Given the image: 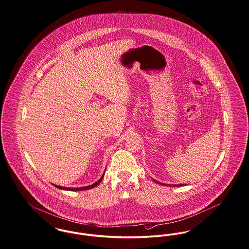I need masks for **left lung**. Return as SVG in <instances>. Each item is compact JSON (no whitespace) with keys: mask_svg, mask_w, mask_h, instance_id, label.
<instances>
[{"mask_svg":"<svg viewBox=\"0 0 249 249\" xmlns=\"http://www.w3.org/2000/svg\"><path fill=\"white\" fill-rule=\"evenodd\" d=\"M155 182H157L158 184H161V185H165L164 183H161L160 181H157V180H155V179H153ZM183 184H168V185H166V186H176V187H178V186H182Z\"/></svg>","mask_w":249,"mask_h":249,"instance_id":"1","label":"left lung"}]
</instances>
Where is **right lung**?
Returning <instances> with one entry per match:
<instances>
[{
    "mask_svg": "<svg viewBox=\"0 0 249 249\" xmlns=\"http://www.w3.org/2000/svg\"><path fill=\"white\" fill-rule=\"evenodd\" d=\"M105 173V172H104ZM104 173L103 176L100 178V179L98 181H96L95 183H93L92 185H88V186H85V187H80V188H69V187H62V186H58V185H55L53 184L55 187H57L58 189L61 190H67V191H83V190H88V189H91V188H94L95 186H97L102 180H103V177H104Z\"/></svg>",
    "mask_w": 249,
    "mask_h": 249,
    "instance_id": "add662e5",
    "label": "right lung"
}]
</instances>
